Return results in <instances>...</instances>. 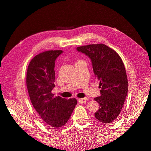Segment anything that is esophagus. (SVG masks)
Segmentation results:
<instances>
[{
  "label": "esophagus",
  "instance_id": "34e87169",
  "mask_svg": "<svg viewBox=\"0 0 151 151\" xmlns=\"http://www.w3.org/2000/svg\"><path fill=\"white\" fill-rule=\"evenodd\" d=\"M79 101L81 102V103H86L87 101H88V98H81L79 99Z\"/></svg>",
  "mask_w": 151,
  "mask_h": 151
}]
</instances>
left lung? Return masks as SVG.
Returning <instances> with one entry per match:
<instances>
[{"label": "left lung", "instance_id": "left-lung-1", "mask_svg": "<svg viewBox=\"0 0 151 151\" xmlns=\"http://www.w3.org/2000/svg\"><path fill=\"white\" fill-rule=\"evenodd\" d=\"M77 50L91 58L94 77L101 89V95L94 99L99 105L94 116L99 122L109 124L120 115L128 93L123 62L116 52L102 43L84 45Z\"/></svg>", "mask_w": 151, "mask_h": 151}]
</instances>
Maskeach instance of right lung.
Returning <instances> with one entry per match:
<instances>
[{
  "label": "right lung",
  "instance_id": "right-lung-1",
  "mask_svg": "<svg viewBox=\"0 0 151 151\" xmlns=\"http://www.w3.org/2000/svg\"><path fill=\"white\" fill-rule=\"evenodd\" d=\"M62 50H48L30 61L26 74V86L31 102L47 126L57 129L64 126L77 103L76 98L54 96L55 61Z\"/></svg>",
  "mask_w": 151,
  "mask_h": 151
}]
</instances>
